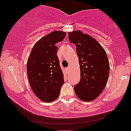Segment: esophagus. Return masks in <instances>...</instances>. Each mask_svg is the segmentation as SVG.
Masks as SVG:
<instances>
[{
    "mask_svg": "<svg viewBox=\"0 0 131 131\" xmlns=\"http://www.w3.org/2000/svg\"><path fill=\"white\" fill-rule=\"evenodd\" d=\"M65 70H66V71H67V72H69V71H70V68L68 67L65 69Z\"/></svg>",
    "mask_w": 131,
    "mask_h": 131,
    "instance_id": "1",
    "label": "esophagus"
}]
</instances>
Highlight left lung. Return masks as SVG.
I'll list each match as a JSON object with an SVG mask.
<instances>
[{"mask_svg": "<svg viewBox=\"0 0 131 131\" xmlns=\"http://www.w3.org/2000/svg\"><path fill=\"white\" fill-rule=\"evenodd\" d=\"M69 40L76 47L81 70V79L74 87L78 97L92 101L104 89L110 73L107 55L94 38L79 31L68 33Z\"/></svg>", "mask_w": 131, "mask_h": 131, "instance_id": "1", "label": "left lung"}]
</instances>
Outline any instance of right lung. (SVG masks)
I'll return each instance as SVG.
<instances>
[{
    "label": "right lung",
    "instance_id": "1",
    "mask_svg": "<svg viewBox=\"0 0 131 131\" xmlns=\"http://www.w3.org/2000/svg\"><path fill=\"white\" fill-rule=\"evenodd\" d=\"M63 31H53L37 41L27 63V74L33 92L40 100H56L64 83L63 73L57 55L56 43L66 36Z\"/></svg>",
    "mask_w": 131,
    "mask_h": 131
}]
</instances>
